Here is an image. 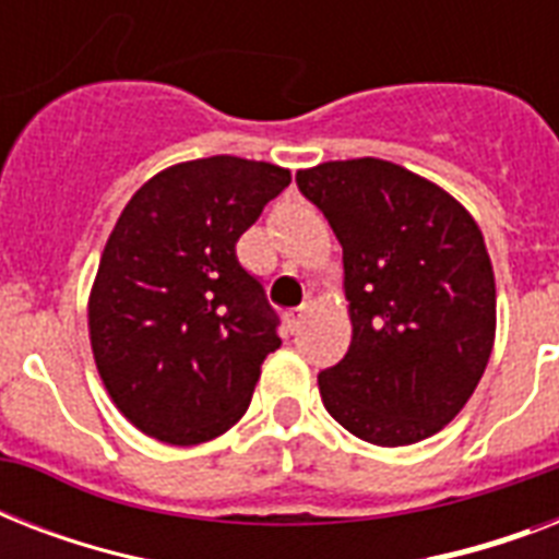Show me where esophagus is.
I'll return each mask as SVG.
<instances>
[{"mask_svg":"<svg viewBox=\"0 0 559 559\" xmlns=\"http://www.w3.org/2000/svg\"><path fill=\"white\" fill-rule=\"evenodd\" d=\"M307 313H310V307H307V305L296 307V310H289V313H287V324H289V331H298V328H301V324H305Z\"/></svg>","mask_w":559,"mask_h":559,"instance_id":"esophagus-1","label":"esophagus"}]
</instances>
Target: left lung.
<instances>
[{"label": "left lung", "mask_w": 559, "mask_h": 559, "mask_svg": "<svg viewBox=\"0 0 559 559\" xmlns=\"http://www.w3.org/2000/svg\"><path fill=\"white\" fill-rule=\"evenodd\" d=\"M298 191L342 243L348 354L319 373L324 408L377 447L424 441L459 415L487 368L496 281L476 219L382 159L298 170Z\"/></svg>", "instance_id": "obj_1"}]
</instances>
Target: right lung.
Segmentation results:
<instances>
[{"label": "right lung", "instance_id": "right-lung-1", "mask_svg": "<svg viewBox=\"0 0 559 559\" xmlns=\"http://www.w3.org/2000/svg\"><path fill=\"white\" fill-rule=\"evenodd\" d=\"M287 186L278 165L211 156L156 174L121 211L90 340L109 397L144 435L191 447L246 415L281 322L237 240Z\"/></svg>", "mask_w": 559, "mask_h": 559}]
</instances>
